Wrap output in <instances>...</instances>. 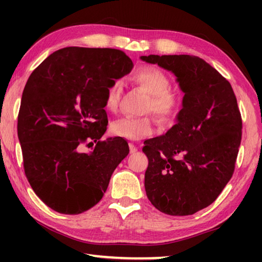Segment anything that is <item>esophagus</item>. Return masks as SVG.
<instances>
[{
    "label": "esophagus",
    "mask_w": 262,
    "mask_h": 262,
    "mask_svg": "<svg viewBox=\"0 0 262 262\" xmlns=\"http://www.w3.org/2000/svg\"><path fill=\"white\" fill-rule=\"evenodd\" d=\"M129 149H130V154H135L137 151V147L133 143H129Z\"/></svg>",
    "instance_id": "obj_1"
}]
</instances>
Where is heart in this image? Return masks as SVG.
Listing matches in <instances>:
<instances>
[{"label": "heart", "mask_w": 262, "mask_h": 262, "mask_svg": "<svg viewBox=\"0 0 262 262\" xmlns=\"http://www.w3.org/2000/svg\"><path fill=\"white\" fill-rule=\"evenodd\" d=\"M132 81L149 94L145 112H152L163 125L173 122L181 111L183 100L171 88L170 77L155 67H142L133 74ZM123 94V83L115 79L106 89L104 105L108 112H117ZM111 134L125 140L137 141L154 133V120L150 117L120 118L111 123Z\"/></svg>", "instance_id": "1"}]
</instances>
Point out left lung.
<instances>
[{"label":"left lung","instance_id":"1","mask_svg":"<svg viewBox=\"0 0 262 262\" xmlns=\"http://www.w3.org/2000/svg\"><path fill=\"white\" fill-rule=\"evenodd\" d=\"M141 59L174 73L185 92L178 122L142 148L147 196L164 214L193 215L216 200L234 172L243 128L237 98L228 79L199 56Z\"/></svg>","mask_w":262,"mask_h":262}]
</instances>
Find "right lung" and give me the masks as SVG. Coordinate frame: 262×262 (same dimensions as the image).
<instances>
[{
    "label": "right lung",
    "mask_w": 262,
    "mask_h": 262,
    "mask_svg": "<svg viewBox=\"0 0 262 262\" xmlns=\"http://www.w3.org/2000/svg\"><path fill=\"white\" fill-rule=\"evenodd\" d=\"M132 68L120 50L66 47L30 75L17 130L26 178L53 210L77 215L97 205L129 152L126 140L101 136L108 123L106 89Z\"/></svg>",
    "instance_id": "obj_1"
}]
</instances>
